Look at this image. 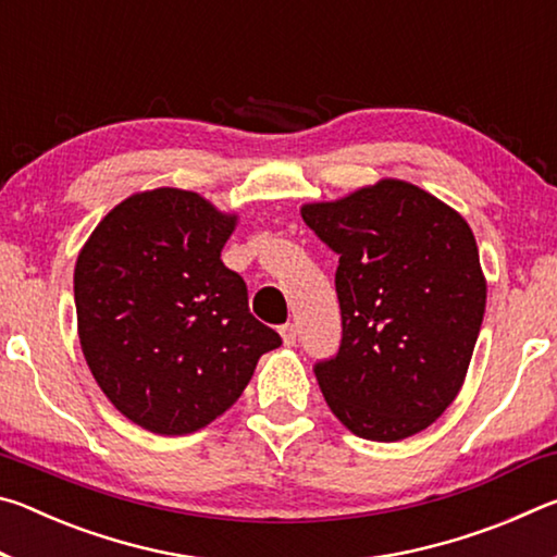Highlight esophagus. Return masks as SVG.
<instances>
[{"label": "esophagus", "mask_w": 557, "mask_h": 557, "mask_svg": "<svg viewBox=\"0 0 557 557\" xmlns=\"http://www.w3.org/2000/svg\"><path fill=\"white\" fill-rule=\"evenodd\" d=\"M280 336H282V344H285V346H295V342H297V326L295 324L280 326Z\"/></svg>", "instance_id": "esophagus-1"}]
</instances>
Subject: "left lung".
Returning <instances> with one entry per match:
<instances>
[{"label": "left lung", "mask_w": 557, "mask_h": 557, "mask_svg": "<svg viewBox=\"0 0 557 557\" xmlns=\"http://www.w3.org/2000/svg\"><path fill=\"white\" fill-rule=\"evenodd\" d=\"M338 256L342 346L317 363L338 422L373 442L428 430L467 379L486 309V277L469 223L403 178L301 206Z\"/></svg>", "instance_id": "1"}]
</instances>
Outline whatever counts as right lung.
Here are the masks:
<instances>
[{"mask_svg":"<svg viewBox=\"0 0 557 557\" xmlns=\"http://www.w3.org/2000/svg\"><path fill=\"white\" fill-rule=\"evenodd\" d=\"M238 225L196 191L159 186L120 201L75 260L83 356L108 400L154 435H188L231 408L282 344L223 265Z\"/></svg>","mask_w":557,"mask_h":557,"instance_id":"add662e5","label":"right lung"}]
</instances>
